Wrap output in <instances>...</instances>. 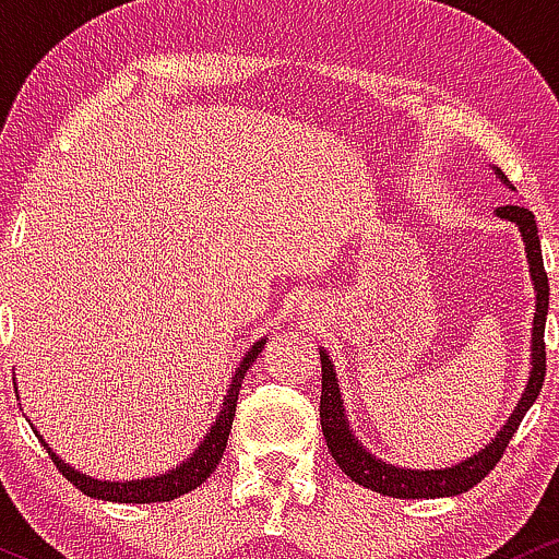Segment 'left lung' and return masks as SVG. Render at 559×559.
I'll list each match as a JSON object with an SVG mask.
<instances>
[{
	"instance_id": "left-lung-1",
	"label": "left lung",
	"mask_w": 559,
	"mask_h": 559,
	"mask_svg": "<svg viewBox=\"0 0 559 559\" xmlns=\"http://www.w3.org/2000/svg\"><path fill=\"white\" fill-rule=\"evenodd\" d=\"M497 174L504 179V174ZM497 216L510 218V222H515L520 231H523L525 253H528L531 263V277L533 285H536V317H533V369L528 388H525L523 399H520L512 417L507 419L504 428L499 430V436L493 438L486 449L478 451L475 456H469L462 465H454L449 469H425V473H419V469H401L374 460V456L369 454L367 449H361V443L350 436L346 415H343L341 391H337L335 372H332V361L328 359L324 350H319V356H322V401H319V419H322V432L332 460L337 462V467H341L350 480L359 483L364 488H372V491L382 493V497L436 499L465 493L473 486H478V483L497 467L501 454L507 451V443H510V438L515 436L520 423H523L525 412L531 409L533 401L542 393L544 378H547L544 328H547L549 311V280L542 259V240H538L536 216H533L528 209H520V205H501V209H497Z\"/></svg>"
}]
</instances>
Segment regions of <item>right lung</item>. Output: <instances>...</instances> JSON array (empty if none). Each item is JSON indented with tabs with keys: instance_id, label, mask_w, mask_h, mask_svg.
I'll return each mask as SVG.
<instances>
[{
	"instance_id": "add662e5",
	"label": "right lung",
	"mask_w": 559,
	"mask_h": 559,
	"mask_svg": "<svg viewBox=\"0 0 559 559\" xmlns=\"http://www.w3.org/2000/svg\"><path fill=\"white\" fill-rule=\"evenodd\" d=\"M266 346V341H259L253 348L248 350L246 359H242L240 367H237L235 378H231V385L227 391V399H224L222 412H218L216 425H213L205 441L195 449V454L179 465L171 473L158 475V478H144V480H129V483H105V480H94L86 478L84 473H76L73 467H68L66 462L55 454L52 449L47 447V454L52 456V462L58 465V469L66 475L79 491H84L86 497L94 499H105V501H121V504H153V501H171L181 497V493H190L203 483L209 475L216 469L218 462H222L224 449H227V438L231 430V419H235V406H237V396H240L242 380H246V372L250 369V364L259 359L261 348ZM36 432V430H34ZM41 438V436H39Z\"/></svg>"
}]
</instances>
